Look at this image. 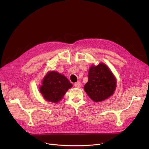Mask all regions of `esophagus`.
Segmentation results:
<instances>
[{"label": "esophagus", "mask_w": 149, "mask_h": 149, "mask_svg": "<svg viewBox=\"0 0 149 149\" xmlns=\"http://www.w3.org/2000/svg\"><path fill=\"white\" fill-rule=\"evenodd\" d=\"M74 86H75V87H76V88H80L81 86V83L80 82L75 83Z\"/></svg>", "instance_id": "1"}]
</instances>
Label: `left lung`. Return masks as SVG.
Segmentation results:
<instances>
[{
  "label": "left lung",
  "instance_id": "obj_1",
  "mask_svg": "<svg viewBox=\"0 0 149 149\" xmlns=\"http://www.w3.org/2000/svg\"><path fill=\"white\" fill-rule=\"evenodd\" d=\"M115 88V78L106 65L100 63L90 68L88 81L84 89L93 101L100 102L108 98L113 94Z\"/></svg>",
  "mask_w": 149,
  "mask_h": 149
}]
</instances>
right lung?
<instances>
[{"mask_svg":"<svg viewBox=\"0 0 149 149\" xmlns=\"http://www.w3.org/2000/svg\"><path fill=\"white\" fill-rule=\"evenodd\" d=\"M72 86V84L66 77L57 72L52 71L47 74L44 78L40 91L46 100L57 103Z\"/></svg>","mask_w":149,"mask_h":149,"instance_id":"right-lung-1","label":"right lung"}]
</instances>
